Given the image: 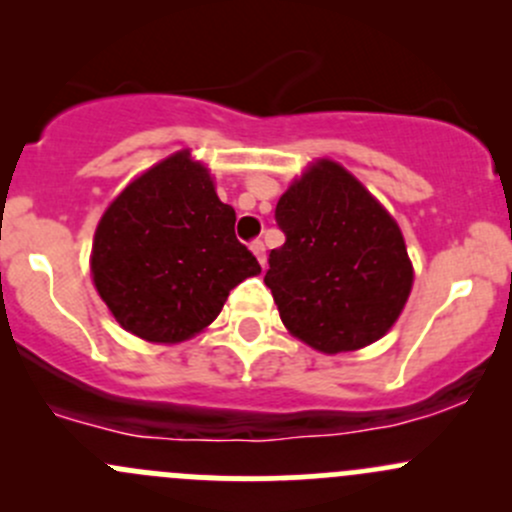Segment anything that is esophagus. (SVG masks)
<instances>
[{
  "label": "esophagus",
  "instance_id": "34e87169",
  "mask_svg": "<svg viewBox=\"0 0 512 512\" xmlns=\"http://www.w3.org/2000/svg\"><path fill=\"white\" fill-rule=\"evenodd\" d=\"M250 250H252V255L257 257V262H260V265L265 267V242L255 240V242H252V245H250Z\"/></svg>",
  "mask_w": 512,
  "mask_h": 512
}]
</instances>
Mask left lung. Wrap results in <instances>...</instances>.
<instances>
[{"instance_id":"left-lung-1","label":"left lung","mask_w":512,"mask_h":512,"mask_svg":"<svg viewBox=\"0 0 512 512\" xmlns=\"http://www.w3.org/2000/svg\"><path fill=\"white\" fill-rule=\"evenodd\" d=\"M285 245L265 285L292 337L322 354L356 352L396 324L414 265L394 215L342 163L317 158L277 200Z\"/></svg>"}]
</instances>
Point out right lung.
<instances>
[{
    "label": "right lung",
    "mask_w": 512,
    "mask_h": 512,
    "mask_svg": "<svg viewBox=\"0 0 512 512\" xmlns=\"http://www.w3.org/2000/svg\"><path fill=\"white\" fill-rule=\"evenodd\" d=\"M89 265L113 319L151 344L205 332L230 289L262 272L235 237V210L190 148L143 170L108 203Z\"/></svg>",
    "instance_id": "1"
}]
</instances>
